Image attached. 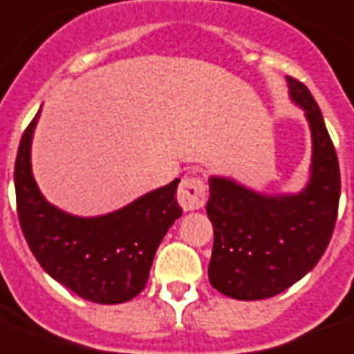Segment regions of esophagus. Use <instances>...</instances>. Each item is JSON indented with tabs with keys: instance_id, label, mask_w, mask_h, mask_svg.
I'll use <instances>...</instances> for the list:
<instances>
[{
	"instance_id": "obj_1",
	"label": "esophagus",
	"mask_w": 354,
	"mask_h": 354,
	"mask_svg": "<svg viewBox=\"0 0 354 354\" xmlns=\"http://www.w3.org/2000/svg\"><path fill=\"white\" fill-rule=\"evenodd\" d=\"M207 200L205 185L200 177L188 175L180 180L179 190H177V202L185 211H196L203 207V203Z\"/></svg>"
}]
</instances>
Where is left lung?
<instances>
[{
    "label": "left lung",
    "instance_id": "8db88e82",
    "mask_svg": "<svg viewBox=\"0 0 354 354\" xmlns=\"http://www.w3.org/2000/svg\"><path fill=\"white\" fill-rule=\"evenodd\" d=\"M288 97L311 131V164L298 192L266 194L223 175L209 177L205 205L215 241L209 283L234 300H264L313 270L326 251L339 203V164L319 105L286 77Z\"/></svg>",
    "mask_w": 354,
    "mask_h": 354
}]
</instances>
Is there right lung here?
I'll return each mask as SVG.
<instances>
[{
    "label": "right lung",
    "mask_w": 354,
    "mask_h": 354,
    "mask_svg": "<svg viewBox=\"0 0 354 354\" xmlns=\"http://www.w3.org/2000/svg\"><path fill=\"white\" fill-rule=\"evenodd\" d=\"M41 109L20 139L15 190L20 226L33 257L53 279L94 304H122L149 281L158 245L183 215L180 179L105 215L79 216L41 194L32 171V141Z\"/></svg>",
    "instance_id": "1"
}]
</instances>
